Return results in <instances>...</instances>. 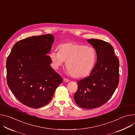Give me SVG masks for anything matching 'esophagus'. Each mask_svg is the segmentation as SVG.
I'll return each instance as SVG.
<instances>
[{"mask_svg":"<svg viewBox=\"0 0 135 135\" xmlns=\"http://www.w3.org/2000/svg\"><path fill=\"white\" fill-rule=\"evenodd\" d=\"M64 81L65 82H68L69 81V80L68 79H66V78H64Z\"/></svg>","mask_w":135,"mask_h":135,"instance_id":"obj_1","label":"esophagus"}]
</instances>
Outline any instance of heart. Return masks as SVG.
<instances>
[{"mask_svg": "<svg viewBox=\"0 0 135 135\" xmlns=\"http://www.w3.org/2000/svg\"><path fill=\"white\" fill-rule=\"evenodd\" d=\"M49 56L55 69L66 61V68L74 78H82L92 70L96 59L95 49L74 42H69L59 46V50H52Z\"/></svg>", "mask_w": 135, "mask_h": 135, "instance_id": "1", "label": "heart"}]
</instances>
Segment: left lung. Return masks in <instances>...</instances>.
Returning <instances> with one entry per match:
<instances>
[{"instance_id": "left-lung-1", "label": "left lung", "mask_w": 135, "mask_h": 135, "mask_svg": "<svg viewBox=\"0 0 135 135\" xmlns=\"http://www.w3.org/2000/svg\"><path fill=\"white\" fill-rule=\"evenodd\" d=\"M97 53V62L86 78L78 81L76 103L85 109L99 107L112 97L119 82V60L108 42L88 40Z\"/></svg>"}]
</instances>
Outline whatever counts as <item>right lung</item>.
<instances>
[{
	"instance_id": "1",
	"label": "right lung",
	"mask_w": 135,
	"mask_h": 135,
	"mask_svg": "<svg viewBox=\"0 0 135 135\" xmlns=\"http://www.w3.org/2000/svg\"><path fill=\"white\" fill-rule=\"evenodd\" d=\"M54 40L51 34L28 37L16 43L7 57L8 86L28 107L37 108L47 105L62 82L51 67L52 61L47 55Z\"/></svg>"
}]
</instances>
